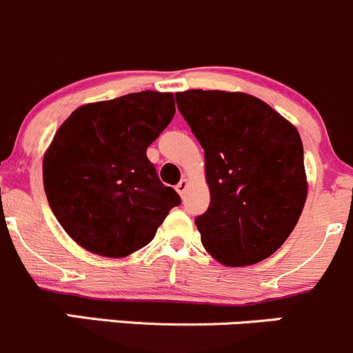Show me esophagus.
I'll use <instances>...</instances> for the list:
<instances>
[{"mask_svg":"<svg viewBox=\"0 0 353 353\" xmlns=\"http://www.w3.org/2000/svg\"><path fill=\"white\" fill-rule=\"evenodd\" d=\"M188 185H189V183H188V179H183L181 181L179 184L176 185V191L179 192L181 194V197H184V194H185V189H188Z\"/></svg>","mask_w":353,"mask_h":353,"instance_id":"1","label":"esophagus"}]
</instances>
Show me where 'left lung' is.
I'll use <instances>...</instances> for the list:
<instances>
[{
    "instance_id": "8db88e82",
    "label": "left lung",
    "mask_w": 353,
    "mask_h": 353,
    "mask_svg": "<svg viewBox=\"0 0 353 353\" xmlns=\"http://www.w3.org/2000/svg\"><path fill=\"white\" fill-rule=\"evenodd\" d=\"M206 157L211 203L196 226L212 258L254 265L292 234L307 201L300 134L268 103L221 90L176 94Z\"/></svg>"
}]
</instances>
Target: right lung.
I'll return each instance as SVG.
<instances>
[{"label": "right lung", "instance_id": "right-lung-1", "mask_svg": "<svg viewBox=\"0 0 353 353\" xmlns=\"http://www.w3.org/2000/svg\"><path fill=\"white\" fill-rule=\"evenodd\" d=\"M174 114L172 94L145 90L79 107L61 123L45 154L43 185L73 241L108 258L152 241L181 204L147 159Z\"/></svg>", "mask_w": 353, "mask_h": 353}]
</instances>
